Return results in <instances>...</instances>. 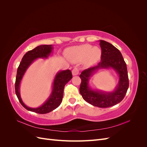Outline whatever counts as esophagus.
I'll use <instances>...</instances> for the list:
<instances>
[{
  "label": "esophagus",
  "instance_id": "1",
  "mask_svg": "<svg viewBox=\"0 0 147 147\" xmlns=\"http://www.w3.org/2000/svg\"><path fill=\"white\" fill-rule=\"evenodd\" d=\"M72 73L73 75H77L79 74V69L78 68H74L72 71Z\"/></svg>",
  "mask_w": 147,
  "mask_h": 147
}]
</instances>
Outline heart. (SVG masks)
Returning a JSON list of instances; mask_svg holds the SVG:
<instances>
[{"label":"heart","instance_id":"b5f03b06","mask_svg":"<svg viewBox=\"0 0 147 147\" xmlns=\"http://www.w3.org/2000/svg\"><path fill=\"white\" fill-rule=\"evenodd\" d=\"M66 55L70 61L74 63H78L84 60L85 65H91L99 60L101 50L97 47L84 44L67 49Z\"/></svg>","mask_w":147,"mask_h":147}]
</instances>
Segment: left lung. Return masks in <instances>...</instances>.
<instances>
[{"label": "left lung", "instance_id": "left-lung-1", "mask_svg": "<svg viewBox=\"0 0 147 147\" xmlns=\"http://www.w3.org/2000/svg\"><path fill=\"white\" fill-rule=\"evenodd\" d=\"M101 60L96 66L84 70L80 75L82 82L80 92L84 100L100 108H107L119 103L125 96L129 88V79L126 64L118 49L112 44L100 40ZM112 68L119 76V82L115 90L107 93L93 90L88 86L89 77L95 71L100 68Z\"/></svg>", "mask_w": 147, "mask_h": 147}]
</instances>
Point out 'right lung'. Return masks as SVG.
<instances>
[{
  "label": "right lung",
  "mask_w": 147,
  "mask_h": 147,
  "mask_svg": "<svg viewBox=\"0 0 147 147\" xmlns=\"http://www.w3.org/2000/svg\"><path fill=\"white\" fill-rule=\"evenodd\" d=\"M52 45H40L33 50L28 51L22 58L17 69L15 81V92L21 104L29 111L40 114H45L51 112L58 107L63 97L64 88L66 83L72 78V72L70 70H62L57 73L53 84V90L49 98L42 105L37 108H30L26 106L22 100L20 92V85L26 70L33 62L38 58H47L50 55L53 50Z\"/></svg>",
  "instance_id": "1"
}]
</instances>
